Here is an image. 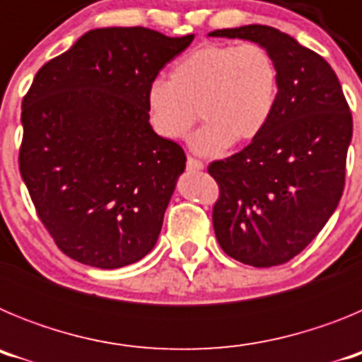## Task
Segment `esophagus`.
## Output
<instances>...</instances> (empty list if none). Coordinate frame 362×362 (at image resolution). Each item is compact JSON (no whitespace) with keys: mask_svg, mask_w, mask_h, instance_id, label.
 Masks as SVG:
<instances>
[{"mask_svg":"<svg viewBox=\"0 0 362 362\" xmlns=\"http://www.w3.org/2000/svg\"><path fill=\"white\" fill-rule=\"evenodd\" d=\"M187 168H188V170H192V172H199V170H203L204 165L199 161V159L188 158L187 159Z\"/></svg>","mask_w":362,"mask_h":362,"instance_id":"34e87169","label":"esophagus"}]
</instances>
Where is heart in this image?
<instances>
[{"mask_svg":"<svg viewBox=\"0 0 362 362\" xmlns=\"http://www.w3.org/2000/svg\"><path fill=\"white\" fill-rule=\"evenodd\" d=\"M279 90V72L263 45H204L179 59L170 81L153 79L146 92L150 123L165 139H181L196 124L192 146L214 156L254 141L267 129Z\"/></svg>","mask_w":362,"mask_h":362,"instance_id":"1","label":"heart"}]
</instances>
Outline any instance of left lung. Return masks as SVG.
Masks as SVG:
<instances>
[{
	"mask_svg": "<svg viewBox=\"0 0 362 362\" xmlns=\"http://www.w3.org/2000/svg\"><path fill=\"white\" fill-rule=\"evenodd\" d=\"M263 45L279 72L267 129L209 174L219 185L212 210L221 248L245 264L277 267L305 250L344 190L351 112L341 83L313 50L267 25L210 32Z\"/></svg>",
	"mask_w": 362,
	"mask_h": 362,
	"instance_id": "8db88e82",
	"label": "left lung"
}]
</instances>
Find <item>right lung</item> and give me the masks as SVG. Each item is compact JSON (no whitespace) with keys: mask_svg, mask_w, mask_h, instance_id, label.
I'll return each instance as SVG.
<instances>
[{"mask_svg":"<svg viewBox=\"0 0 362 362\" xmlns=\"http://www.w3.org/2000/svg\"><path fill=\"white\" fill-rule=\"evenodd\" d=\"M192 40L95 28L37 70L21 103L19 172L69 257L112 270L158 243L187 156L152 130L146 92Z\"/></svg>","mask_w":362,"mask_h":362,"instance_id":"add662e5","label":"right lung"}]
</instances>
